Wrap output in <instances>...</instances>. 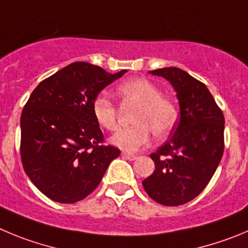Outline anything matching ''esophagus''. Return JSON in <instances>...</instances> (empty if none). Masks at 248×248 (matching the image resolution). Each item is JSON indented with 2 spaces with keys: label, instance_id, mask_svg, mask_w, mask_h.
<instances>
[{
  "label": "esophagus",
  "instance_id": "34e87169",
  "mask_svg": "<svg viewBox=\"0 0 248 248\" xmlns=\"http://www.w3.org/2000/svg\"><path fill=\"white\" fill-rule=\"evenodd\" d=\"M122 156H124V159H127V160H129V161H133V160H136V159H137V155H133V154H129V153H126V152L122 153Z\"/></svg>",
  "mask_w": 248,
  "mask_h": 248
}]
</instances>
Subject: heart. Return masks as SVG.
Instances as JSON below:
<instances>
[{
    "instance_id": "b5f03b06",
    "label": "heart",
    "mask_w": 248,
    "mask_h": 248,
    "mask_svg": "<svg viewBox=\"0 0 248 248\" xmlns=\"http://www.w3.org/2000/svg\"><path fill=\"white\" fill-rule=\"evenodd\" d=\"M122 99L138 106L133 116L135 126L122 129L112 136L110 142L128 153H136L150 143L153 133L164 138L172 131L177 121V108L168 96L161 95L158 85L145 78H132L117 88ZM93 116L96 124L106 131L119 127L117 108L111 99L98 95L92 104Z\"/></svg>"
}]
</instances>
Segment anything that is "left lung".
I'll use <instances>...</instances> for the list:
<instances>
[{
	"mask_svg": "<svg viewBox=\"0 0 248 248\" xmlns=\"http://www.w3.org/2000/svg\"><path fill=\"white\" fill-rule=\"evenodd\" d=\"M176 92L180 121L150 158L155 170L142 182L152 200L168 207L196 198L214 175L224 152V115L205 84L177 67L149 71Z\"/></svg>",
	"mask_w": 248,
	"mask_h": 248,
	"instance_id": "1",
	"label": "left lung"
}]
</instances>
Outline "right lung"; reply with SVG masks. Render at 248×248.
<instances>
[{"instance_id":"1","label":"right lung","mask_w":248,"mask_h":248,"mask_svg":"<svg viewBox=\"0 0 248 248\" xmlns=\"http://www.w3.org/2000/svg\"><path fill=\"white\" fill-rule=\"evenodd\" d=\"M126 72L112 75L88 62H73L31 93L20 116V156L30 181L50 200L82 201L120 155L117 148L101 144L92 104Z\"/></svg>"}]
</instances>
